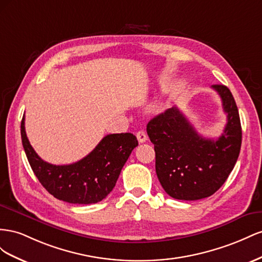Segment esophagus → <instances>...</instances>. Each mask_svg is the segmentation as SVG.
I'll return each instance as SVG.
<instances>
[{
	"label": "esophagus",
	"mask_w": 262,
	"mask_h": 262,
	"mask_svg": "<svg viewBox=\"0 0 262 262\" xmlns=\"http://www.w3.org/2000/svg\"><path fill=\"white\" fill-rule=\"evenodd\" d=\"M136 137H137V139H138V141H139L140 144L145 143V141L148 139L147 135H146V134H145L143 130H139V132H137V133H136Z\"/></svg>",
	"instance_id": "34e87169"
}]
</instances>
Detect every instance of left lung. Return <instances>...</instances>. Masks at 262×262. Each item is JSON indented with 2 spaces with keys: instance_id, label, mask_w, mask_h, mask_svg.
<instances>
[{
  "instance_id": "left-lung-1",
  "label": "left lung",
  "mask_w": 262,
  "mask_h": 262,
  "mask_svg": "<svg viewBox=\"0 0 262 262\" xmlns=\"http://www.w3.org/2000/svg\"><path fill=\"white\" fill-rule=\"evenodd\" d=\"M212 88L227 115L217 139L201 136L178 107L155 116L147 125L155 145L157 177L163 190L177 200L211 196L226 181L241 151L242 125L234 96L225 85Z\"/></svg>"
}]
</instances>
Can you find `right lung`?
<instances>
[{
  "label": "right lung",
  "instance_id": "obj_1",
  "mask_svg": "<svg viewBox=\"0 0 262 262\" xmlns=\"http://www.w3.org/2000/svg\"><path fill=\"white\" fill-rule=\"evenodd\" d=\"M20 135L28 162L41 185L56 199L72 204H93L105 199L133 149L138 146L136 136L130 133L110 134L83 159L56 166L43 161L29 144L25 116Z\"/></svg>",
  "mask_w": 262,
  "mask_h": 262
}]
</instances>
